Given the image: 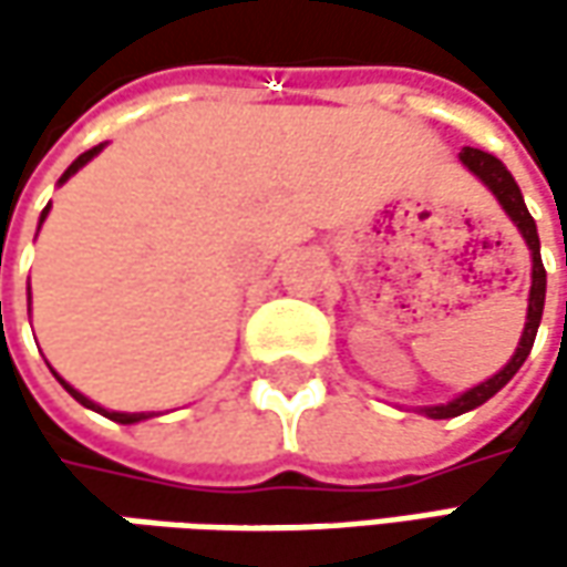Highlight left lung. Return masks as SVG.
I'll return each instance as SVG.
<instances>
[{
    "label": "left lung",
    "instance_id": "8db88e82",
    "mask_svg": "<svg viewBox=\"0 0 567 567\" xmlns=\"http://www.w3.org/2000/svg\"><path fill=\"white\" fill-rule=\"evenodd\" d=\"M457 157H461V164L467 166L470 173L495 195V202H498L502 210L512 217V224L517 227V233H520V239L527 243V249H530V299H527V321H524V331H520V340H517V350H514L512 360L505 362L492 379L473 384L470 391L451 398L447 403L416 406V410L425 413L429 420H451V416L470 413V410L483 406L489 398H495V394L514 379V372L524 365V360L530 357L536 331H539V318H543V306H546V268H543V258H539V236H536L534 217H530V210L524 205V195H520L514 176L508 173V166L502 164L498 157L486 154V151H480V147H464Z\"/></svg>",
    "mask_w": 567,
    "mask_h": 567
}]
</instances>
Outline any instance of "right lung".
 <instances>
[{
	"instance_id": "right-lung-1",
	"label": "right lung",
	"mask_w": 567,
	"mask_h": 567,
	"mask_svg": "<svg viewBox=\"0 0 567 567\" xmlns=\"http://www.w3.org/2000/svg\"><path fill=\"white\" fill-rule=\"evenodd\" d=\"M103 147H106V144H97V147H91V151H84V154L78 157L75 164L69 166V169H65V173L59 176V186H62V183H69V179L75 176L78 169H81V166L91 164V161L97 157V154H100V151H103ZM47 214H50V205L43 207V214H40V224L47 220ZM40 224H37V229H40ZM28 296H31V287H28ZM53 375H55V379H59V384H62V388H65V391H69V394H72V398H75L78 403H81V406H87V410H97L100 416H106V420H113V423L135 425V423H142V420H151V416H157V413H120V410H106V406H100V403H94V401H91V398H84L81 391H75V388H72L69 381L62 379L59 372H53Z\"/></svg>"
}]
</instances>
